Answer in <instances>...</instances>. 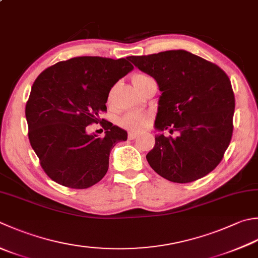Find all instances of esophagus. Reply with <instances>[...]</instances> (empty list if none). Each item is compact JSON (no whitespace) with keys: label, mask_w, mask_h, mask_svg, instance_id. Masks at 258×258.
<instances>
[{"label":"esophagus","mask_w":258,"mask_h":258,"mask_svg":"<svg viewBox=\"0 0 258 258\" xmlns=\"http://www.w3.org/2000/svg\"><path fill=\"white\" fill-rule=\"evenodd\" d=\"M139 136V133H136V132H128V135H127V138H128V140H134V139H136Z\"/></svg>","instance_id":"1"}]
</instances>
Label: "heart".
Instances as JSON below:
<instances>
[{
	"label": "heart",
	"mask_w": 258,
	"mask_h": 258,
	"mask_svg": "<svg viewBox=\"0 0 258 258\" xmlns=\"http://www.w3.org/2000/svg\"><path fill=\"white\" fill-rule=\"evenodd\" d=\"M149 79H152V78L148 75L138 74L133 77V84L135 85V87H138V86L145 83L146 80ZM119 122L126 128H130L133 131H140V130H143L149 125L150 116L145 113H130V114L124 115L123 117L120 118Z\"/></svg>",
	"instance_id": "obj_1"
}]
</instances>
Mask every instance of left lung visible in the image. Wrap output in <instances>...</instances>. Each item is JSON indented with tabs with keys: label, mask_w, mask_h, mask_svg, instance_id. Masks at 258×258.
<instances>
[{
	"label": "left lung",
	"mask_w": 258,
	"mask_h": 258,
	"mask_svg": "<svg viewBox=\"0 0 258 258\" xmlns=\"http://www.w3.org/2000/svg\"><path fill=\"white\" fill-rule=\"evenodd\" d=\"M156 80L155 128L179 133L155 136L146 160L156 173L188 183L210 173L223 160L233 135L235 96L228 76L216 63L184 50L127 57Z\"/></svg>",
	"instance_id": "1"
}]
</instances>
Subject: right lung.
Listing matches in <instances>:
<instances>
[{
    "label": "right lung",
    "instance_id": "right-lung-1",
    "mask_svg": "<svg viewBox=\"0 0 258 258\" xmlns=\"http://www.w3.org/2000/svg\"><path fill=\"white\" fill-rule=\"evenodd\" d=\"M133 69L127 59L75 57L59 61L38 76L25 105L29 141L40 165L54 182L72 189H87L108 170L109 152L127 133L108 120L109 90ZM99 122L105 136L87 134Z\"/></svg>",
    "mask_w": 258,
    "mask_h": 258
}]
</instances>
